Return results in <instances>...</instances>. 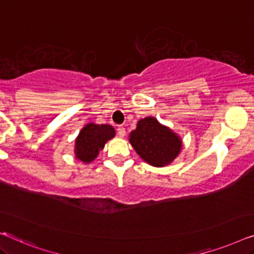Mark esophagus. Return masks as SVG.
<instances>
[{
  "label": "esophagus",
  "mask_w": 254,
  "mask_h": 254,
  "mask_svg": "<svg viewBox=\"0 0 254 254\" xmlns=\"http://www.w3.org/2000/svg\"><path fill=\"white\" fill-rule=\"evenodd\" d=\"M117 134L120 135V137H124L126 135V127L120 126L119 127H117Z\"/></svg>",
  "instance_id": "obj_1"
}]
</instances>
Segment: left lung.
Masks as SVG:
<instances>
[{
    "mask_svg": "<svg viewBox=\"0 0 254 254\" xmlns=\"http://www.w3.org/2000/svg\"><path fill=\"white\" fill-rule=\"evenodd\" d=\"M130 144L138 155L154 167H163L174 161L182 149V139L162 126L154 117H146L137 123L130 133Z\"/></svg>",
    "mask_w": 254,
    "mask_h": 254,
    "instance_id": "obj_1",
    "label": "left lung"
}]
</instances>
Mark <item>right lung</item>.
I'll list each match as a JSON object with an SVG mask.
<instances>
[{"mask_svg": "<svg viewBox=\"0 0 254 254\" xmlns=\"http://www.w3.org/2000/svg\"><path fill=\"white\" fill-rule=\"evenodd\" d=\"M115 137V128L108 124L88 123L79 132L74 144L76 158L84 163H90L98 156L105 144Z\"/></svg>", "mask_w": 254, "mask_h": 254, "instance_id": "obj_1", "label": "right lung"}]
</instances>
